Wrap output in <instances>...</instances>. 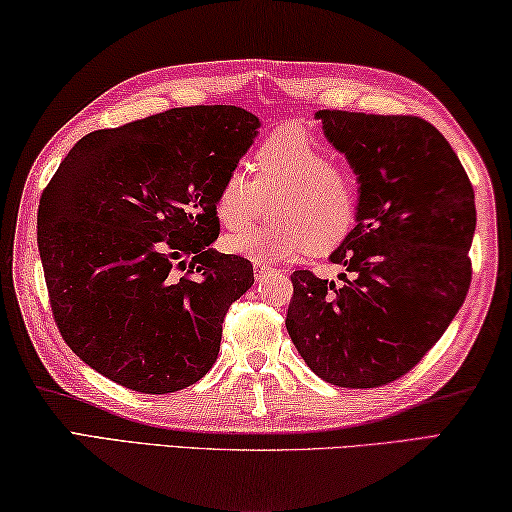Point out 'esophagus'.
<instances>
[{
    "mask_svg": "<svg viewBox=\"0 0 512 512\" xmlns=\"http://www.w3.org/2000/svg\"><path fill=\"white\" fill-rule=\"evenodd\" d=\"M274 272H279V270H276V267H272V265H261V263L254 265L256 279H263V276H270V274H274Z\"/></svg>",
    "mask_w": 512,
    "mask_h": 512,
    "instance_id": "obj_1",
    "label": "esophagus"
}]
</instances>
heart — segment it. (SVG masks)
<instances>
[{"instance_id": "obj_1", "label": "heart", "mask_w": 512, "mask_h": 512, "mask_svg": "<svg viewBox=\"0 0 512 512\" xmlns=\"http://www.w3.org/2000/svg\"><path fill=\"white\" fill-rule=\"evenodd\" d=\"M271 206L275 222L242 232ZM362 209V182L353 168L308 134L281 130L251 155V173L233 168L215 197V215L224 229L240 231L227 247L251 261H279L310 251L330 254L351 236Z\"/></svg>"}]
</instances>
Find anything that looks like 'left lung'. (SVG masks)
<instances>
[{"instance_id": "obj_1", "label": "left lung", "mask_w": 512, "mask_h": 512, "mask_svg": "<svg viewBox=\"0 0 512 512\" xmlns=\"http://www.w3.org/2000/svg\"><path fill=\"white\" fill-rule=\"evenodd\" d=\"M362 182L360 220L330 261L344 283L294 272L288 333L321 380L373 389L443 337L472 281L474 191L432 123L411 114L319 110Z\"/></svg>"}]
</instances>
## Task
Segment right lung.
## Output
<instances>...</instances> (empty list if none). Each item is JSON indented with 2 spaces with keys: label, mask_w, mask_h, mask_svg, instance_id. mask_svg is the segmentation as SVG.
<instances>
[{
  "label": "right lung",
  "mask_w": 512,
  "mask_h": 512,
  "mask_svg": "<svg viewBox=\"0 0 512 512\" xmlns=\"http://www.w3.org/2000/svg\"><path fill=\"white\" fill-rule=\"evenodd\" d=\"M258 125L236 105H193L89 132L44 188L38 249L53 321L107 380L157 396L218 360L254 267L209 249L215 197Z\"/></svg>",
  "instance_id": "1"
}]
</instances>
